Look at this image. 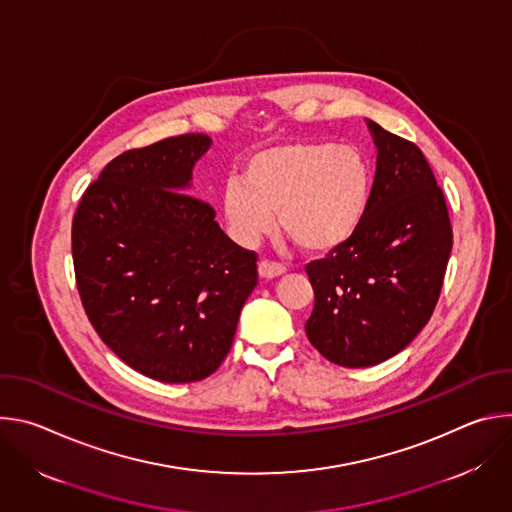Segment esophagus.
I'll return each instance as SVG.
<instances>
[{
	"mask_svg": "<svg viewBox=\"0 0 512 512\" xmlns=\"http://www.w3.org/2000/svg\"><path fill=\"white\" fill-rule=\"evenodd\" d=\"M283 273H285V267H283V265L273 263V261H267V259L259 261V277H261V279H275V277H279V275H283Z\"/></svg>",
	"mask_w": 512,
	"mask_h": 512,
	"instance_id": "esophagus-1",
	"label": "esophagus"
}]
</instances>
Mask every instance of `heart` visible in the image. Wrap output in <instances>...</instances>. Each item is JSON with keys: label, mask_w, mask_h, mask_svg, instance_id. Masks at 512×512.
Returning a JSON list of instances; mask_svg holds the SVG:
<instances>
[{"label": "heart", "mask_w": 512, "mask_h": 512, "mask_svg": "<svg viewBox=\"0 0 512 512\" xmlns=\"http://www.w3.org/2000/svg\"><path fill=\"white\" fill-rule=\"evenodd\" d=\"M373 170L358 150L328 141H289L255 152L241 182L223 192V214L235 241L253 247L275 229L304 253L346 245L367 214Z\"/></svg>", "instance_id": "obj_1"}]
</instances>
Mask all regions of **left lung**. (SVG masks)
Here are the masks:
<instances>
[{
    "label": "left lung",
    "instance_id": "1",
    "mask_svg": "<svg viewBox=\"0 0 512 512\" xmlns=\"http://www.w3.org/2000/svg\"><path fill=\"white\" fill-rule=\"evenodd\" d=\"M377 145L371 202L352 239L306 265L312 346L348 369L401 352L440 298L452 227L442 188L415 143L367 121Z\"/></svg>",
    "mask_w": 512,
    "mask_h": 512
}]
</instances>
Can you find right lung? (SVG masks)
Instances as JSON below:
<instances>
[{"label":"right lung","instance_id":"obj_1","mask_svg":"<svg viewBox=\"0 0 512 512\" xmlns=\"http://www.w3.org/2000/svg\"><path fill=\"white\" fill-rule=\"evenodd\" d=\"M204 133L168 137L111 160L72 218V261L101 340L162 383L212 375L229 354L257 255L231 241L190 196Z\"/></svg>","mask_w":512,"mask_h":512}]
</instances>
